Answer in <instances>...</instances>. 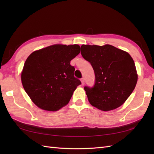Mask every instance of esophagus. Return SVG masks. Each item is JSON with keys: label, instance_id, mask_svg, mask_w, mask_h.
<instances>
[{"label": "esophagus", "instance_id": "obj_1", "mask_svg": "<svg viewBox=\"0 0 154 154\" xmlns=\"http://www.w3.org/2000/svg\"><path fill=\"white\" fill-rule=\"evenodd\" d=\"M81 82H82V85H84V83H85V80H84V78H82V79H81Z\"/></svg>", "mask_w": 154, "mask_h": 154}]
</instances>
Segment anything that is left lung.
<instances>
[{
    "mask_svg": "<svg viewBox=\"0 0 154 154\" xmlns=\"http://www.w3.org/2000/svg\"><path fill=\"white\" fill-rule=\"evenodd\" d=\"M81 54L91 63L95 74L94 86L84 87L89 103L103 111L122 105L132 94L137 81L131 56L109 44L82 45Z\"/></svg>",
    "mask_w": 154,
    "mask_h": 154,
    "instance_id": "obj_1",
    "label": "left lung"
}]
</instances>
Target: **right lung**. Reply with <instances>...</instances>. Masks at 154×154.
<instances>
[{"mask_svg":"<svg viewBox=\"0 0 154 154\" xmlns=\"http://www.w3.org/2000/svg\"><path fill=\"white\" fill-rule=\"evenodd\" d=\"M80 52L78 45L56 44L35 51L26 60L21 80L32 101L39 108L57 111L71 100L77 86L70 62Z\"/></svg>","mask_w":154,"mask_h":154,"instance_id":"obj_1","label":"right lung"}]
</instances>
